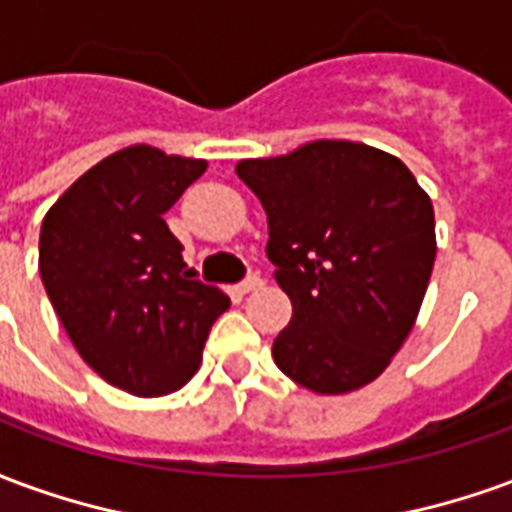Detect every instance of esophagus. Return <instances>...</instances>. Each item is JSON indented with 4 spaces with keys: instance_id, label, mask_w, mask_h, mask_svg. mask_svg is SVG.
<instances>
[{
    "instance_id": "esophagus-1",
    "label": "esophagus",
    "mask_w": 512,
    "mask_h": 512,
    "mask_svg": "<svg viewBox=\"0 0 512 512\" xmlns=\"http://www.w3.org/2000/svg\"><path fill=\"white\" fill-rule=\"evenodd\" d=\"M263 288V279L257 277V274H252V277H246L241 285H238V293H252V290Z\"/></svg>"
}]
</instances>
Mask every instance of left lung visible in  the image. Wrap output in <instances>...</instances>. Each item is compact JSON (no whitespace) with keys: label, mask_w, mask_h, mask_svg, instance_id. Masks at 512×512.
<instances>
[{"label":"left lung","mask_w":512,"mask_h":512,"mask_svg":"<svg viewBox=\"0 0 512 512\" xmlns=\"http://www.w3.org/2000/svg\"><path fill=\"white\" fill-rule=\"evenodd\" d=\"M268 216V260L293 318L274 362L318 395L376 381L406 343L436 260L433 205L400 158L348 139L244 158Z\"/></svg>","instance_id":"left-lung-1"}]
</instances>
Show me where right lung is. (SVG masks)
I'll return each instance as SVG.
<instances>
[{"label":"right lung","mask_w":512,"mask_h":512,"mask_svg":"<svg viewBox=\"0 0 512 512\" xmlns=\"http://www.w3.org/2000/svg\"><path fill=\"white\" fill-rule=\"evenodd\" d=\"M205 167L150 145L123 147L87 169L40 224L38 268L57 318L84 362L136 397L186 384L230 307L222 290L191 279L164 222Z\"/></svg>","instance_id":"right-lung-1"}]
</instances>
